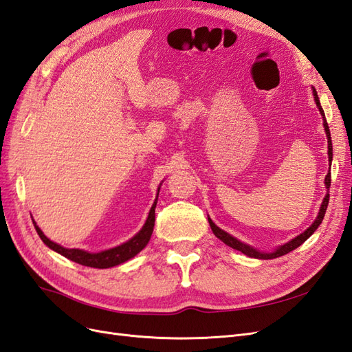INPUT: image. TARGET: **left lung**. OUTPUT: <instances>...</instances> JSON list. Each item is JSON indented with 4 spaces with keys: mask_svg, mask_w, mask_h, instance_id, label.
<instances>
[{
    "mask_svg": "<svg viewBox=\"0 0 352 352\" xmlns=\"http://www.w3.org/2000/svg\"><path fill=\"white\" fill-rule=\"evenodd\" d=\"M313 97H314V101H316L317 109H318V111H320V114H322V119H323V126H324V132H326V138H327V155H329V166H332V164H330V163H332V158H333V153H332V151H333V148H332V138H330V131H329V126H327V122H326L324 111H323V109H322L320 100H318L317 91H316L314 88H313ZM324 185H326V189H329V188H330V172H329V173L326 175V177H324ZM327 204H329V194H326V195H324L323 202H322V206H320V210H318V214H317L316 220L313 221V225H311L310 228H308L307 230H304V232L301 233V235H298L296 238H294V239H291L289 242H286V243L280 245V247H278V248L273 250V251H270V252L260 251V250H257V248L251 247V245H248V243H245V242H242V241L236 239L235 236H232L230 233H228V232H225L223 229H220L219 226H216V225H214V221H212L210 217H208V223H210V228H211L212 233H214V235H216L220 241L225 242V243L228 245V247H230V248H233V250H238V251H241L242 254L248 255V257H251V258H258V260H272V258H278V257H280V255H285V254H287V252L294 251L295 248L300 247L301 243H304L308 238H310V236L313 235V233L316 232V229L322 225L323 217H324V214H326Z\"/></svg>",
    "mask_w": 352,
    "mask_h": 352,
    "instance_id": "1",
    "label": "left lung"
}]
</instances>
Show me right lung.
Masks as SVG:
<instances>
[{
	"instance_id": "right-lung-1",
	"label": "right lung",
	"mask_w": 352,
	"mask_h": 352,
	"mask_svg": "<svg viewBox=\"0 0 352 352\" xmlns=\"http://www.w3.org/2000/svg\"><path fill=\"white\" fill-rule=\"evenodd\" d=\"M160 188H162V184H160L158 189H157V197L154 199V204L151 206L150 212H148V217L144 223L142 229L136 233L133 238H131L129 241H126L124 243L119 245V247H114L110 250H104L100 252H89V251H85V250H79V248H65L61 247L60 243L52 242L51 239H48L44 232L39 229V226L36 225L35 220L34 221V226L38 232L39 238L42 239L47 247L52 251H56L58 254H61L63 257H66L74 263L82 264V265H87V267H94V269H110L114 267V265H119L127 260L133 258L138 252H141L145 247L146 243L150 242L151 235H153V230H154V221H155V206H157V199H158V192H160Z\"/></svg>"
}]
</instances>
